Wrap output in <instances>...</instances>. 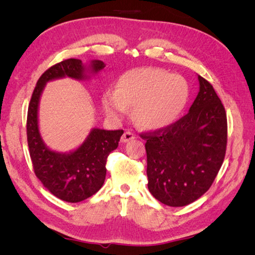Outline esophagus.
<instances>
[{"label": "esophagus", "mask_w": 255, "mask_h": 255, "mask_svg": "<svg viewBox=\"0 0 255 255\" xmlns=\"http://www.w3.org/2000/svg\"><path fill=\"white\" fill-rule=\"evenodd\" d=\"M132 139H135V135H133V133L130 132V131L124 132V135L122 136V141H123V143H127V141L132 140Z\"/></svg>", "instance_id": "obj_1"}]
</instances>
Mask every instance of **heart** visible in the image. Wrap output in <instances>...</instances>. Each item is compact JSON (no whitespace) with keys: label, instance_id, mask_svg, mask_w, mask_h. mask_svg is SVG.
<instances>
[{"label":"heart","instance_id":"b5f03b06","mask_svg":"<svg viewBox=\"0 0 255 255\" xmlns=\"http://www.w3.org/2000/svg\"><path fill=\"white\" fill-rule=\"evenodd\" d=\"M188 84L183 77L159 68H138L124 74L117 91H107L102 106L107 116L122 120L129 107L133 117L146 130H162L179 118L188 100Z\"/></svg>","mask_w":255,"mask_h":255}]
</instances>
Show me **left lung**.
Here are the masks:
<instances>
[{
    "mask_svg": "<svg viewBox=\"0 0 255 255\" xmlns=\"http://www.w3.org/2000/svg\"><path fill=\"white\" fill-rule=\"evenodd\" d=\"M199 92L184 117L146 140L148 190L171 207H183L208 191L224 162L225 108L208 81L198 75Z\"/></svg>",
    "mask_w": 255,
    "mask_h": 255,
    "instance_id": "left-lung-1",
    "label": "left lung"
}]
</instances>
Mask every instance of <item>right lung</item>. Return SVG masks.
I'll return each mask as SVG.
<instances>
[{"mask_svg": "<svg viewBox=\"0 0 255 255\" xmlns=\"http://www.w3.org/2000/svg\"><path fill=\"white\" fill-rule=\"evenodd\" d=\"M105 66L98 59L91 60L89 66L81 59L63 60L39 77L29 103L27 138L34 173L44 187L60 200L80 202L101 189L106 180L107 158L118 147L124 130L92 128L76 149L68 153L56 152L44 143L39 131L38 109L41 93L47 82L66 76L77 81L88 80Z\"/></svg>", "mask_w": 255, "mask_h": 255, "instance_id": "1", "label": "right lung"}]
</instances>
